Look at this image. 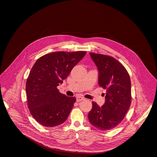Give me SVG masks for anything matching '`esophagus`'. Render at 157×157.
<instances>
[{"label": "esophagus", "instance_id": "1", "mask_svg": "<svg viewBox=\"0 0 157 157\" xmlns=\"http://www.w3.org/2000/svg\"><path fill=\"white\" fill-rule=\"evenodd\" d=\"M83 100H84V97H82V96H77V102H79V101Z\"/></svg>", "mask_w": 157, "mask_h": 157}]
</instances>
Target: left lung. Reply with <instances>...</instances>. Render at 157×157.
I'll use <instances>...</instances> for the list:
<instances>
[{"label":"left lung","instance_id":"obj_1","mask_svg":"<svg viewBox=\"0 0 157 157\" xmlns=\"http://www.w3.org/2000/svg\"><path fill=\"white\" fill-rule=\"evenodd\" d=\"M89 54L99 71L98 84L106 89V93L101 107L93 101L88 119L96 128L107 131L121 123L130 107V78L123 65L115 58L91 52Z\"/></svg>","mask_w":157,"mask_h":157}]
</instances>
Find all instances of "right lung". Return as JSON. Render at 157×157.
<instances>
[{
    "mask_svg": "<svg viewBox=\"0 0 157 157\" xmlns=\"http://www.w3.org/2000/svg\"><path fill=\"white\" fill-rule=\"evenodd\" d=\"M86 54L85 51L54 52L36 61L26 82L27 106L33 117L44 127H54L68 118L76 101L59 92L73 67Z\"/></svg>",
    "mask_w": 157,
    "mask_h": 157,
    "instance_id": "right-lung-1",
    "label": "right lung"
}]
</instances>
